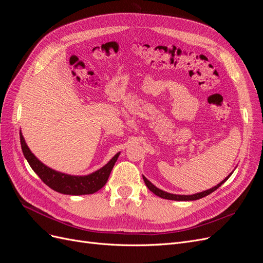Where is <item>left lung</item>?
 Here are the masks:
<instances>
[{
	"label": "left lung",
	"instance_id": "8db88e82",
	"mask_svg": "<svg viewBox=\"0 0 263 263\" xmlns=\"http://www.w3.org/2000/svg\"><path fill=\"white\" fill-rule=\"evenodd\" d=\"M232 173H233V172H232ZM232 173H230L229 176H228L224 181H221V182L219 183V184H217L216 186H214V187H212V189H210V190H208V191H204V192L193 194V195H177V194L166 193V192H164V191L159 190L158 187H156V186L153 184V183H151L150 181H148L145 177H142V179H144L147 187L151 191V192H153L154 194H156V195L159 196V197L165 198V200H172V201H195V200H198V198H202V197H204V196H208L209 194H211L212 192H214L215 190H217V189L222 184V183L226 182V181L228 180V178H229L230 176H232Z\"/></svg>",
	"mask_w": 263,
	"mask_h": 263
}]
</instances>
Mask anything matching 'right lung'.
<instances>
[{
  "label": "right lung",
  "instance_id": "1",
  "mask_svg": "<svg viewBox=\"0 0 263 263\" xmlns=\"http://www.w3.org/2000/svg\"><path fill=\"white\" fill-rule=\"evenodd\" d=\"M20 136L23 154L27 159L31 169L37 173V176L42 179V181L46 185H48L50 189L54 190L55 192H59L62 194L84 195L98 192L99 190H101L105 185V183L107 182L110 174V171H112L119 156V153L116 154L112 159H110V161L107 164H105L100 170L89 174V176H68V174L54 171L39 161L38 159L31 154V151L27 147L22 133H20Z\"/></svg>",
  "mask_w": 263,
  "mask_h": 263
}]
</instances>
